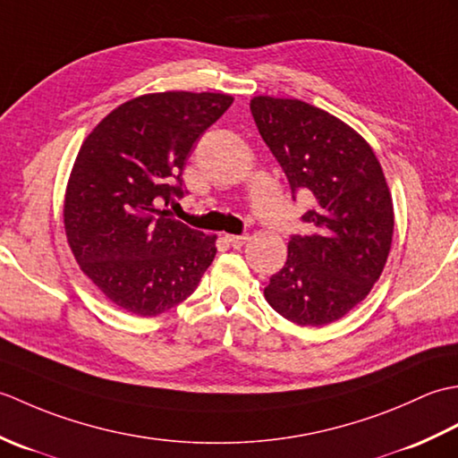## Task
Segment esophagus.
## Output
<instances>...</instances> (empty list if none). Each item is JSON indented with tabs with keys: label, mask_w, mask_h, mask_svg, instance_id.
Instances as JSON below:
<instances>
[{
	"label": "esophagus",
	"mask_w": 458,
	"mask_h": 458,
	"mask_svg": "<svg viewBox=\"0 0 458 458\" xmlns=\"http://www.w3.org/2000/svg\"><path fill=\"white\" fill-rule=\"evenodd\" d=\"M226 242L232 246V248H242L248 242V236H234V234H228L226 236Z\"/></svg>",
	"instance_id": "esophagus-1"
}]
</instances>
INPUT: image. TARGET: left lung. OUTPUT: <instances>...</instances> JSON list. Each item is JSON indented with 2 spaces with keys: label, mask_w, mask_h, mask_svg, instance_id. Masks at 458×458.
<instances>
[{
  "label": "left lung",
  "mask_w": 458,
  "mask_h": 458,
  "mask_svg": "<svg viewBox=\"0 0 458 458\" xmlns=\"http://www.w3.org/2000/svg\"><path fill=\"white\" fill-rule=\"evenodd\" d=\"M250 110L291 191L313 200L303 214L313 232L291 236L266 301L301 327L335 323L368 297L390 256L394 202L382 165L362 135L317 106L254 96Z\"/></svg>",
  "instance_id": "left-lung-1"
}]
</instances>
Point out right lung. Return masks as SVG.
Wrapping results in <instances>:
<instances>
[{"mask_svg": "<svg viewBox=\"0 0 458 458\" xmlns=\"http://www.w3.org/2000/svg\"><path fill=\"white\" fill-rule=\"evenodd\" d=\"M234 102L169 90L120 104L81 145L64 192V232L106 299L138 317L182 303L216 256V236L163 208L182 197L192 145Z\"/></svg>", "mask_w": 458, "mask_h": 458, "instance_id": "1", "label": "right lung"}]
</instances>
